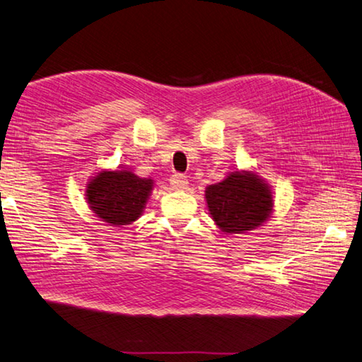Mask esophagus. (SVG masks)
Wrapping results in <instances>:
<instances>
[{"instance_id": "34e87169", "label": "esophagus", "mask_w": 362, "mask_h": 362, "mask_svg": "<svg viewBox=\"0 0 362 362\" xmlns=\"http://www.w3.org/2000/svg\"><path fill=\"white\" fill-rule=\"evenodd\" d=\"M169 182H170V187H173L174 189H180V192L188 188V179L182 174H174L173 177H170Z\"/></svg>"}]
</instances>
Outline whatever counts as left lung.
<instances>
[{
	"label": "left lung",
	"instance_id": "left-lung-1",
	"mask_svg": "<svg viewBox=\"0 0 362 362\" xmlns=\"http://www.w3.org/2000/svg\"><path fill=\"white\" fill-rule=\"evenodd\" d=\"M209 214L223 234H244L262 226L274 210L272 189L253 170L229 173L206 188Z\"/></svg>",
	"mask_w": 362,
	"mask_h": 362
}]
</instances>
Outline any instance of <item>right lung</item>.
Masks as SVG:
<instances>
[{
  "label": "right lung",
  "mask_w": 362,
  "mask_h": 362,
  "mask_svg": "<svg viewBox=\"0 0 362 362\" xmlns=\"http://www.w3.org/2000/svg\"><path fill=\"white\" fill-rule=\"evenodd\" d=\"M153 183L131 169H104L87 183L85 199L91 212L110 226L133 225L146 209Z\"/></svg>",
  "instance_id": "right-lung-1"
}]
</instances>
